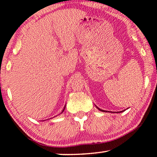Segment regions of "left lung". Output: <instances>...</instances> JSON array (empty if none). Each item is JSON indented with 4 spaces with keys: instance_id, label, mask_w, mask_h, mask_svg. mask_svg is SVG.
<instances>
[{
    "instance_id": "1",
    "label": "left lung",
    "mask_w": 157,
    "mask_h": 157,
    "mask_svg": "<svg viewBox=\"0 0 157 157\" xmlns=\"http://www.w3.org/2000/svg\"><path fill=\"white\" fill-rule=\"evenodd\" d=\"M96 107H97V108H98V109L99 110H100V111H101V112H107V111H105V110H103V109H100V108H99V107H97V106H96ZM124 111H121V112H124Z\"/></svg>"
}]
</instances>
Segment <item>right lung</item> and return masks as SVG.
<instances>
[{
  "label": "right lung",
  "instance_id": "1",
  "mask_svg": "<svg viewBox=\"0 0 157 157\" xmlns=\"http://www.w3.org/2000/svg\"><path fill=\"white\" fill-rule=\"evenodd\" d=\"M65 107H64V109H63V112H64V110H65ZM62 112H61V114H62Z\"/></svg>",
  "mask_w": 157,
  "mask_h": 157
}]
</instances>
